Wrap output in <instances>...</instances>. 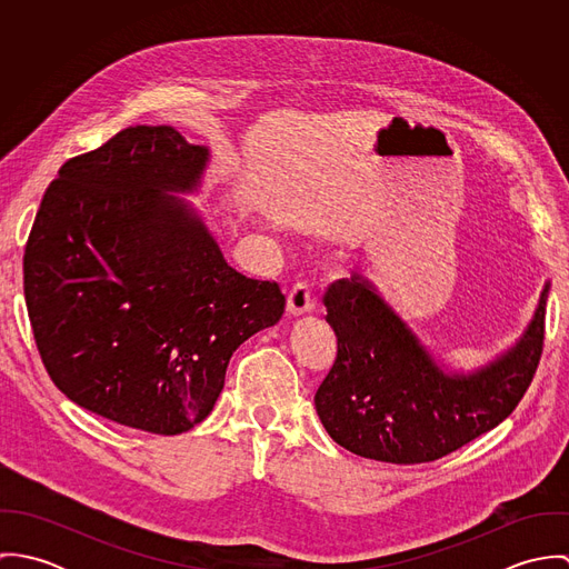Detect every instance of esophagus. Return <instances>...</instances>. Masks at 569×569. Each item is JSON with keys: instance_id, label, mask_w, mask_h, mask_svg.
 Listing matches in <instances>:
<instances>
[{"instance_id": "obj_1", "label": "esophagus", "mask_w": 569, "mask_h": 569, "mask_svg": "<svg viewBox=\"0 0 569 569\" xmlns=\"http://www.w3.org/2000/svg\"><path fill=\"white\" fill-rule=\"evenodd\" d=\"M316 307V296L311 291V284L307 280H298L287 296V311L291 316H302L309 313Z\"/></svg>"}]
</instances>
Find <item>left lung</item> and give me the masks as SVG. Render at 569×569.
<instances>
[{
	"label": "left lung",
	"instance_id": "left-lung-1",
	"mask_svg": "<svg viewBox=\"0 0 569 569\" xmlns=\"http://www.w3.org/2000/svg\"><path fill=\"white\" fill-rule=\"evenodd\" d=\"M546 284L521 341L476 375H445L361 276L326 289L337 357L316 392L343 449L392 465L433 462L497 427L523 399L546 337Z\"/></svg>",
	"mask_w": 569,
	"mask_h": 569
}]
</instances>
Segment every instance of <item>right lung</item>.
I'll use <instances>...</instances> for the list:
<instances>
[{"label": "right lung", "mask_w": 569, "mask_h": 569, "mask_svg": "<svg viewBox=\"0 0 569 569\" xmlns=\"http://www.w3.org/2000/svg\"><path fill=\"white\" fill-rule=\"evenodd\" d=\"M208 149L129 127L61 166L23 251L32 335L52 383L118 425L174 436L217 403L230 357L284 313L278 282L232 269L163 190H192Z\"/></svg>", "instance_id": "obj_1"}]
</instances>
